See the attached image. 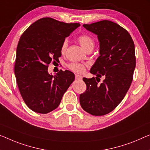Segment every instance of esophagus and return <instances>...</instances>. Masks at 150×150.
Masks as SVG:
<instances>
[{
    "mask_svg": "<svg viewBox=\"0 0 150 150\" xmlns=\"http://www.w3.org/2000/svg\"><path fill=\"white\" fill-rule=\"evenodd\" d=\"M75 78L77 79H79V80H81V79H82V78H83V77L81 75H75Z\"/></svg>",
    "mask_w": 150,
    "mask_h": 150,
    "instance_id": "obj_1",
    "label": "esophagus"
}]
</instances>
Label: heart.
Here are the masks:
<instances>
[{
    "label": "heart",
    "instance_id": "1",
    "mask_svg": "<svg viewBox=\"0 0 150 150\" xmlns=\"http://www.w3.org/2000/svg\"><path fill=\"white\" fill-rule=\"evenodd\" d=\"M78 41L81 46L85 50H88L89 48H93L94 46V40L91 38L90 35L83 34L80 35L78 38ZM68 46L67 40H65L63 42L61 46V51L62 52L66 50ZM87 66L86 64L80 63V62H71V63L68 64V68L71 71L73 72L78 73H83L86 70V67Z\"/></svg>",
    "mask_w": 150,
    "mask_h": 150
}]
</instances>
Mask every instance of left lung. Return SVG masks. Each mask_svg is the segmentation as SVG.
<instances>
[{"mask_svg":"<svg viewBox=\"0 0 150 150\" xmlns=\"http://www.w3.org/2000/svg\"><path fill=\"white\" fill-rule=\"evenodd\" d=\"M83 26L98 35L100 57L90 70L96 77L83 79L86 90L79 96L80 104L91 115H105L115 109L130 88L136 64L135 44L125 29L111 21ZM102 76L105 79L99 84Z\"/></svg>","mask_w":150,"mask_h":150,"instance_id":"left-lung-1","label":"left lung"}]
</instances>
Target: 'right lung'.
<instances>
[{"label": "right lung", "mask_w": 150, "mask_h": 150, "mask_svg": "<svg viewBox=\"0 0 150 150\" xmlns=\"http://www.w3.org/2000/svg\"><path fill=\"white\" fill-rule=\"evenodd\" d=\"M80 25L44 17L32 23L20 38L17 47L15 75L23 101L31 110L47 114L57 108L75 79L68 70L53 76L49 64L59 61L66 37Z\"/></svg>", "instance_id": "right-lung-1"}]
</instances>
